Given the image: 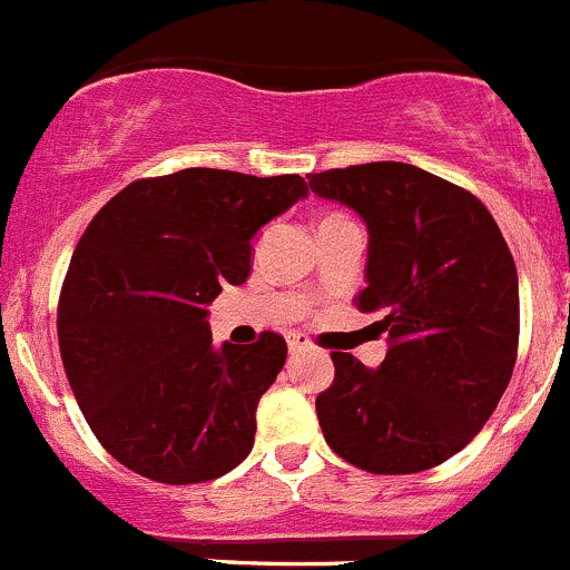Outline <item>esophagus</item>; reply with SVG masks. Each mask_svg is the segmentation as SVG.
I'll list each match as a JSON object with an SVG mask.
<instances>
[{
    "label": "esophagus",
    "mask_w": 570,
    "mask_h": 570,
    "mask_svg": "<svg viewBox=\"0 0 570 570\" xmlns=\"http://www.w3.org/2000/svg\"><path fill=\"white\" fill-rule=\"evenodd\" d=\"M311 338H307L305 333H291L288 335V350H291V355H296V352H307L311 350Z\"/></svg>",
    "instance_id": "1"
}]
</instances>
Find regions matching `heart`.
Here are the masks:
<instances>
[{
  "label": "heart",
  "mask_w": 570,
  "mask_h": 570,
  "mask_svg": "<svg viewBox=\"0 0 570 570\" xmlns=\"http://www.w3.org/2000/svg\"><path fill=\"white\" fill-rule=\"evenodd\" d=\"M333 218H344V215H327V218H324V220H333Z\"/></svg>",
  "instance_id": "b5f03b06"
}]
</instances>
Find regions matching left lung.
<instances>
[{
    "label": "left lung",
    "instance_id": "left-lung-1",
    "mask_svg": "<svg viewBox=\"0 0 570 570\" xmlns=\"http://www.w3.org/2000/svg\"><path fill=\"white\" fill-rule=\"evenodd\" d=\"M311 189L370 229L361 313H381L389 352L366 370L333 352L318 425L344 462L381 475L431 470L484 428L518 357V271L490 209L403 161L313 173Z\"/></svg>",
    "mask_w": 570,
    "mask_h": 570
}]
</instances>
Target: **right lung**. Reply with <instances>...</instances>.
<instances>
[{
  "mask_svg": "<svg viewBox=\"0 0 570 570\" xmlns=\"http://www.w3.org/2000/svg\"><path fill=\"white\" fill-rule=\"evenodd\" d=\"M302 176L187 167L139 178L91 218L75 246L58 346L100 444L134 473L198 484L252 453L257 403L288 344H213L207 307L252 271V237L296 200Z\"/></svg>",
  "mask_w": 570,
  "mask_h": 570,
  "instance_id": "add662e5",
  "label": "right lung"
}]
</instances>
